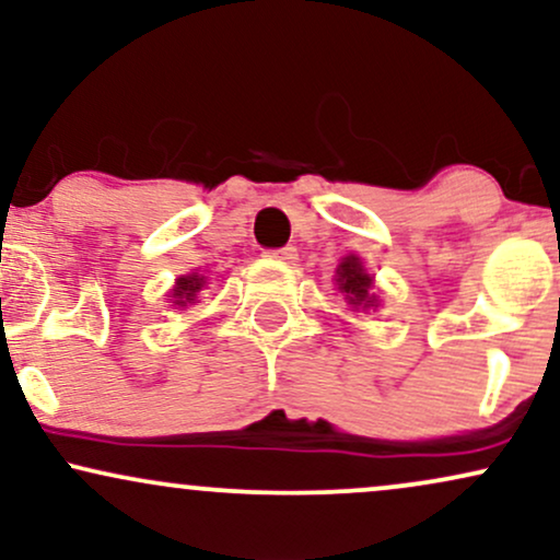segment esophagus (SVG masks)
Instances as JSON below:
<instances>
[{"instance_id":"34e87169","label":"esophagus","mask_w":560,"mask_h":560,"mask_svg":"<svg viewBox=\"0 0 560 560\" xmlns=\"http://www.w3.org/2000/svg\"><path fill=\"white\" fill-rule=\"evenodd\" d=\"M268 255H271V258L287 260V262H294V260H298V250H294L292 245H287V247H279V250H268Z\"/></svg>"}]
</instances>
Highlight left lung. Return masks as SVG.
Listing matches in <instances>:
<instances>
[{
    "label": "left lung",
    "mask_w": 560,
    "mask_h": 560,
    "mask_svg": "<svg viewBox=\"0 0 560 560\" xmlns=\"http://www.w3.org/2000/svg\"><path fill=\"white\" fill-rule=\"evenodd\" d=\"M336 276H339V289L347 294V302L354 307H373L375 298L370 294V287H373V276H370L365 268H362L360 258L349 255V258L341 260V266L336 268Z\"/></svg>",
    "instance_id": "8db88e82"
}]
</instances>
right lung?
<instances>
[{"label": "right lung", "mask_w": 560, "mask_h": 560, "mask_svg": "<svg viewBox=\"0 0 560 560\" xmlns=\"http://www.w3.org/2000/svg\"><path fill=\"white\" fill-rule=\"evenodd\" d=\"M203 276H182V279H177V287H174V305L185 307L187 302L195 300V294L200 292V287H203Z\"/></svg>", "instance_id": "right-lung-1"}]
</instances>
